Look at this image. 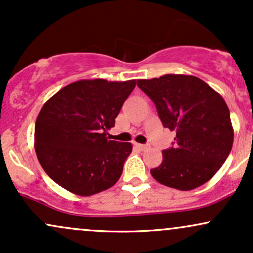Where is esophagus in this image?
I'll list each match as a JSON object with an SVG mask.
<instances>
[{"label": "esophagus", "instance_id": "1", "mask_svg": "<svg viewBox=\"0 0 253 253\" xmlns=\"http://www.w3.org/2000/svg\"><path fill=\"white\" fill-rule=\"evenodd\" d=\"M135 147L140 151H144V150H146L149 146H147V145H144V144H135Z\"/></svg>", "mask_w": 253, "mask_h": 253}]
</instances>
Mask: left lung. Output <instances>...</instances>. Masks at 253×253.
<instances>
[{
    "instance_id": "1",
    "label": "left lung",
    "mask_w": 253,
    "mask_h": 253,
    "mask_svg": "<svg viewBox=\"0 0 253 253\" xmlns=\"http://www.w3.org/2000/svg\"><path fill=\"white\" fill-rule=\"evenodd\" d=\"M136 84L156 104L165 128L175 130V146L151 170L157 182L178 190L205 184L225 163L233 145L229 109L221 95L189 75H164Z\"/></svg>"
}]
</instances>
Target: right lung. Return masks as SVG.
Returning <instances> with one entry per match:
<instances>
[{
  "mask_svg": "<svg viewBox=\"0 0 253 253\" xmlns=\"http://www.w3.org/2000/svg\"><path fill=\"white\" fill-rule=\"evenodd\" d=\"M135 80H81L64 86L42 106L34 147L45 172L64 189L90 196L113 187L132 152L130 143L109 140L107 130Z\"/></svg>",
  "mask_w": 253,
  "mask_h": 253,
  "instance_id": "add662e5",
  "label": "right lung"
}]
</instances>
